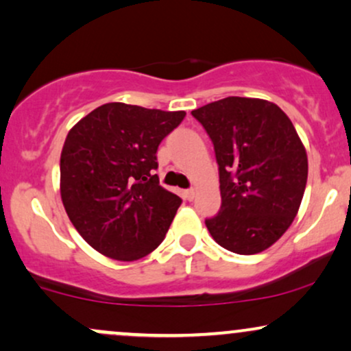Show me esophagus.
Here are the masks:
<instances>
[{
  "label": "esophagus",
  "instance_id": "obj_1",
  "mask_svg": "<svg viewBox=\"0 0 351 351\" xmlns=\"http://www.w3.org/2000/svg\"><path fill=\"white\" fill-rule=\"evenodd\" d=\"M183 194H184V197H186L188 201H193L194 196H196V191H194V189H186V191H184Z\"/></svg>",
  "mask_w": 351,
  "mask_h": 351
}]
</instances>
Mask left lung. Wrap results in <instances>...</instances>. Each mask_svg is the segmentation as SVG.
I'll list each match as a JSON object with an SVG mask.
<instances>
[{
	"instance_id": "1",
	"label": "left lung",
	"mask_w": 351,
	"mask_h": 351,
	"mask_svg": "<svg viewBox=\"0 0 351 351\" xmlns=\"http://www.w3.org/2000/svg\"><path fill=\"white\" fill-rule=\"evenodd\" d=\"M214 143L222 206L206 219L213 239L239 255L260 253L281 239L307 183L306 147L280 106L229 96L194 109Z\"/></svg>"
}]
</instances>
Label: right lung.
<instances>
[{
  "label": "right lung",
  "mask_w": 351,
  "mask_h": 351,
  "mask_svg": "<svg viewBox=\"0 0 351 351\" xmlns=\"http://www.w3.org/2000/svg\"><path fill=\"white\" fill-rule=\"evenodd\" d=\"M184 116L108 103L70 129L60 155V196L96 252L135 261L163 242L181 199L154 175L157 149Z\"/></svg>",
  "instance_id": "obj_1"
}]
</instances>
